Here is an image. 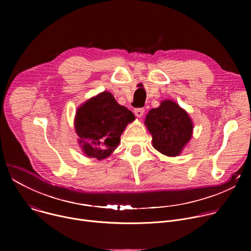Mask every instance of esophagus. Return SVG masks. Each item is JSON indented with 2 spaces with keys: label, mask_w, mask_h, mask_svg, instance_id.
Masks as SVG:
<instances>
[{
  "label": "esophagus",
  "mask_w": 251,
  "mask_h": 251,
  "mask_svg": "<svg viewBox=\"0 0 251 251\" xmlns=\"http://www.w3.org/2000/svg\"><path fill=\"white\" fill-rule=\"evenodd\" d=\"M144 112H145L144 108H136V109H134V113H135L136 117H138V118H141L143 115H144Z\"/></svg>",
  "instance_id": "obj_1"
}]
</instances>
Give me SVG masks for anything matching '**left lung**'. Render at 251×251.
Instances as JSON below:
<instances>
[{
	"mask_svg": "<svg viewBox=\"0 0 251 251\" xmlns=\"http://www.w3.org/2000/svg\"><path fill=\"white\" fill-rule=\"evenodd\" d=\"M145 126L152 135L153 147L168 157L180 156L193 136L194 123L176 102L166 99L146 115Z\"/></svg>",
	"mask_w": 251,
	"mask_h": 251,
	"instance_id": "1",
	"label": "left lung"
}]
</instances>
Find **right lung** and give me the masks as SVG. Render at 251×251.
<instances>
[{"label": "right lung", "mask_w": 251, "mask_h": 251, "mask_svg": "<svg viewBox=\"0 0 251 251\" xmlns=\"http://www.w3.org/2000/svg\"><path fill=\"white\" fill-rule=\"evenodd\" d=\"M134 120V114L108 91L89 98L78 107L75 117L82 152L99 161L109 157L118 147L123 131Z\"/></svg>", "instance_id": "obj_1"}]
</instances>
